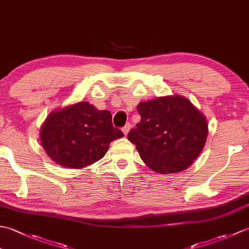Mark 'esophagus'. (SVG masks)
Listing matches in <instances>:
<instances>
[{
    "mask_svg": "<svg viewBox=\"0 0 249 249\" xmlns=\"http://www.w3.org/2000/svg\"><path fill=\"white\" fill-rule=\"evenodd\" d=\"M130 127H131V125L129 124V123H127L126 124L123 128H122V131H123V134L125 135V136H127V134L129 133V129H130Z\"/></svg>",
    "mask_w": 249,
    "mask_h": 249,
    "instance_id": "34e87169",
    "label": "esophagus"
}]
</instances>
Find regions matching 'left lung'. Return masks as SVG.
Here are the masks:
<instances>
[{
  "mask_svg": "<svg viewBox=\"0 0 249 249\" xmlns=\"http://www.w3.org/2000/svg\"><path fill=\"white\" fill-rule=\"evenodd\" d=\"M141 120L127 136L145 165L160 174L181 172L203 150L205 116L181 95H167L137 106Z\"/></svg>",
  "mask_w": 249,
  "mask_h": 249,
  "instance_id": "8db88e82",
  "label": "left lung"
}]
</instances>
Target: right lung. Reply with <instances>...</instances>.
I'll return each instance as SVG.
<instances>
[{
	"mask_svg": "<svg viewBox=\"0 0 249 249\" xmlns=\"http://www.w3.org/2000/svg\"><path fill=\"white\" fill-rule=\"evenodd\" d=\"M108 110L78 102L51 111L40 128V142L52 160L70 169L91 166L105 156L110 142L123 137Z\"/></svg>",
	"mask_w": 249,
	"mask_h": 249,
	"instance_id": "add662e5",
	"label": "right lung"
}]
</instances>
